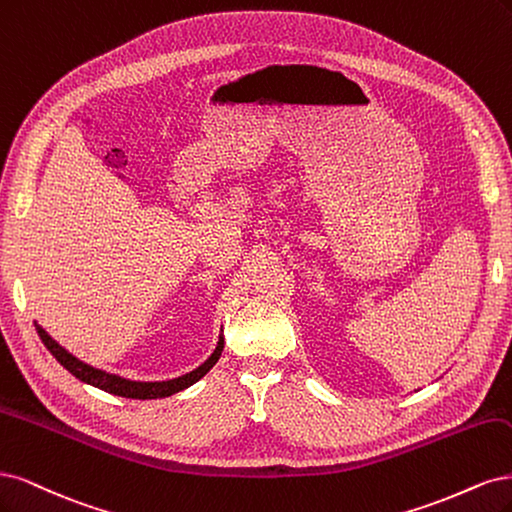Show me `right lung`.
Segmentation results:
<instances>
[{"label":"right lung","mask_w":512,"mask_h":512,"mask_svg":"<svg viewBox=\"0 0 512 512\" xmlns=\"http://www.w3.org/2000/svg\"><path fill=\"white\" fill-rule=\"evenodd\" d=\"M36 329H38V334H40L46 349L51 351L59 364L70 374H74L78 381L102 389L106 393H112V395H121V398H131V400L168 398V395H174L178 391L195 385L202 376H206L210 372V368L214 364H217L221 353H223V344H225L223 329H221L217 346H214V351L210 353V357L204 361L202 366H197L195 370H191L183 376L170 378V381H131V378H125V376L114 374V372H106L102 368H95V366L87 364V361L78 359L76 355H72L68 349H65V346H61L51 334H48L42 325H38V321H36Z\"/></svg>","instance_id":"1"}]
</instances>
